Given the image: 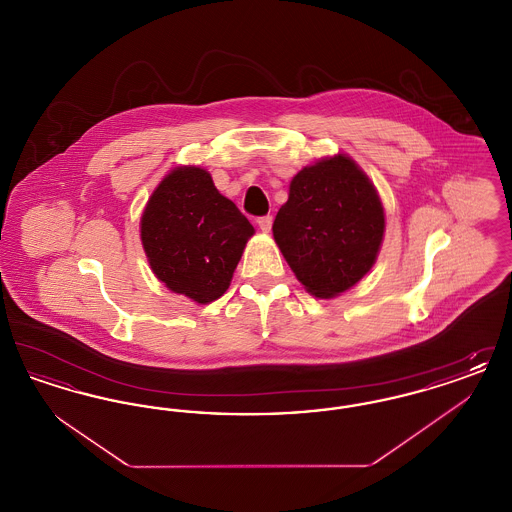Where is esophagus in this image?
I'll list each match as a JSON object with an SVG mask.
<instances>
[{"label":"esophagus","instance_id":"esophagus-1","mask_svg":"<svg viewBox=\"0 0 512 512\" xmlns=\"http://www.w3.org/2000/svg\"><path fill=\"white\" fill-rule=\"evenodd\" d=\"M257 224H259V228H261L263 232H270V228H272V217H270V215H267V217H259Z\"/></svg>","mask_w":512,"mask_h":512}]
</instances>
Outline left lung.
I'll return each instance as SVG.
<instances>
[{"label": "left lung", "mask_w": 512, "mask_h": 512, "mask_svg": "<svg viewBox=\"0 0 512 512\" xmlns=\"http://www.w3.org/2000/svg\"><path fill=\"white\" fill-rule=\"evenodd\" d=\"M386 232L378 190L345 153L303 167L272 234L303 288L318 299L351 290L374 267Z\"/></svg>", "instance_id": "left-lung-1"}]
</instances>
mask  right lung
Masks as SVG:
<instances>
[{
	"label": "right lung",
	"mask_w": 512,
	"mask_h": 512,
	"mask_svg": "<svg viewBox=\"0 0 512 512\" xmlns=\"http://www.w3.org/2000/svg\"><path fill=\"white\" fill-rule=\"evenodd\" d=\"M251 222L213 184L211 174L172 169L147 199L140 238L147 263L171 292L207 305L228 290Z\"/></svg>",
	"instance_id": "add662e5"
}]
</instances>
